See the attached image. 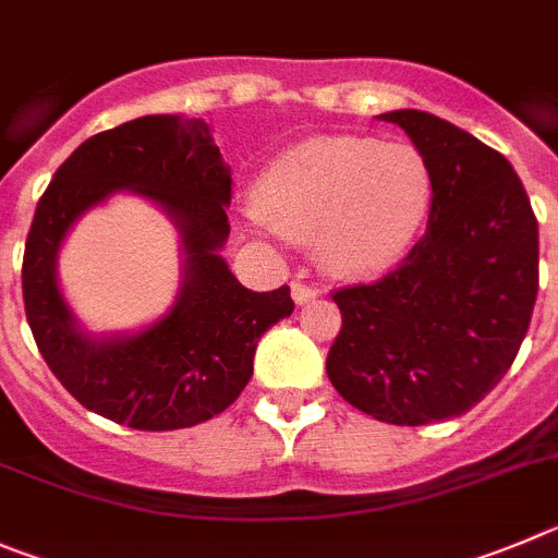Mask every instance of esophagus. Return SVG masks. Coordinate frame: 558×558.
Listing matches in <instances>:
<instances>
[{
	"label": "esophagus",
	"mask_w": 558,
	"mask_h": 558,
	"mask_svg": "<svg viewBox=\"0 0 558 558\" xmlns=\"http://www.w3.org/2000/svg\"><path fill=\"white\" fill-rule=\"evenodd\" d=\"M315 295H318V290H315L313 284H306V282H301V279H295V282H293L295 304H306V301H313Z\"/></svg>",
	"instance_id": "obj_1"
}]
</instances>
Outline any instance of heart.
<instances>
[{
	"instance_id": "1",
	"label": "heart",
	"mask_w": 558,
	"mask_h": 558,
	"mask_svg": "<svg viewBox=\"0 0 558 558\" xmlns=\"http://www.w3.org/2000/svg\"><path fill=\"white\" fill-rule=\"evenodd\" d=\"M432 193L426 157L409 143L315 137L265 171L259 209L282 234L318 240L331 274L373 276L412 248Z\"/></svg>"
}]
</instances>
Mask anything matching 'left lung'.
<instances>
[{
  "label": "left lung",
  "instance_id": "1",
  "mask_svg": "<svg viewBox=\"0 0 558 558\" xmlns=\"http://www.w3.org/2000/svg\"><path fill=\"white\" fill-rule=\"evenodd\" d=\"M379 119L426 157L432 209L398 268L331 290L342 326L326 373L365 415L426 426L464 415L512 367L539 290V229L500 151L432 112Z\"/></svg>",
  "mask_w": 558,
  "mask_h": 558
}]
</instances>
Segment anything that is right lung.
Wrapping results in <instances>:
<instances>
[{
  "mask_svg": "<svg viewBox=\"0 0 558 558\" xmlns=\"http://www.w3.org/2000/svg\"><path fill=\"white\" fill-rule=\"evenodd\" d=\"M130 186L162 203L186 243L174 310L141 336L94 343L73 326L53 279L59 240L85 208ZM232 177L202 119L143 116L71 151L35 207L22 293L35 345L85 409L137 432H173L221 415L254 371L257 340L293 313L290 288L254 293L218 248Z\"/></svg>",
  "mask_w": 558,
  "mask_h": 558,
  "instance_id": "add662e5",
  "label": "right lung"
}]
</instances>
